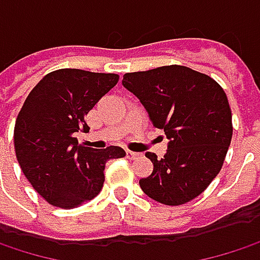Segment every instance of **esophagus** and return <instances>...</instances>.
<instances>
[{
	"instance_id": "1",
	"label": "esophagus",
	"mask_w": 260,
	"mask_h": 260,
	"mask_svg": "<svg viewBox=\"0 0 260 260\" xmlns=\"http://www.w3.org/2000/svg\"><path fill=\"white\" fill-rule=\"evenodd\" d=\"M126 156H128L129 159H137V158H140V153H137V152H131V150H126Z\"/></svg>"
}]
</instances>
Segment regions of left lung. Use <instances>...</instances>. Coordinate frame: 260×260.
<instances>
[{"instance_id": "8db88e82", "label": "left lung", "mask_w": 260, "mask_h": 260, "mask_svg": "<svg viewBox=\"0 0 260 260\" xmlns=\"http://www.w3.org/2000/svg\"><path fill=\"white\" fill-rule=\"evenodd\" d=\"M123 87L138 98L152 125L166 132L167 153L140 186L150 199L178 206L199 194L221 170L232 140V113L218 82L185 66L125 74Z\"/></svg>"}]
</instances>
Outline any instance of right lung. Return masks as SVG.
I'll list each match as a JSON object with an SVG mask.
<instances>
[{
	"label": "right lung",
	"instance_id": "obj_1",
	"mask_svg": "<svg viewBox=\"0 0 260 260\" xmlns=\"http://www.w3.org/2000/svg\"><path fill=\"white\" fill-rule=\"evenodd\" d=\"M119 81L116 74L60 69L29 91L15 125L18 162L32 188L57 208H77L99 194L105 162L125 156L117 146L78 144L77 132L90 129L85 114Z\"/></svg>",
	"mask_w": 260,
	"mask_h": 260
}]
</instances>
